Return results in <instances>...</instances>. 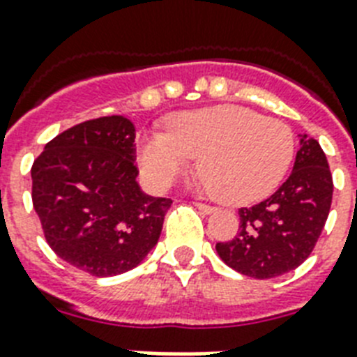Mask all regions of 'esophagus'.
Masks as SVG:
<instances>
[{
  "label": "esophagus",
  "mask_w": 357,
  "mask_h": 357,
  "mask_svg": "<svg viewBox=\"0 0 357 357\" xmlns=\"http://www.w3.org/2000/svg\"><path fill=\"white\" fill-rule=\"evenodd\" d=\"M193 204H195L202 213H211V211H213V206L206 204V202H193Z\"/></svg>",
  "instance_id": "obj_1"
}]
</instances>
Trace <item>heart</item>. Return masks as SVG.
Returning <instances> with one entry per match:
<instances>
[{
  "label": "heart",
  "instance_id": "1",
  "mask_svg": "<svg viewBox=\"0 0 357 357\" xmlns=\"http://www.w3.org/2000/svg\"><path fill=\"white\" fill-rule=\"evenodd\" d=\"M296 138L287 123L238 105L184 111L167 120L166 132L138 142L146 182L166 190L200 155L202 182L228 204L268 195L287 173Z\"/></svg>",
  "mask_w": 357,
  "mask_h": 357
}]
</instances>
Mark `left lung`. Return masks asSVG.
Segmentation results:
<instances>
[{
    "label": "left lung",
    "instance_id": "1",
    "mask_svg": "<svg viewBox=\"0 0 357 357\" xmlns=\"http://www.w3.org/2000/svg\"><path fill=\"white\" fill-rule=\"evenodd\" d=\"M334 182L325 151L301 138L290 176L272 197L241 208L231 241L217 243L229 268L253 279H272L303 264L316 246L331 211Z\"/></svg>",
    "mask_w": 357,
    "mask_h": 357
}]
</instances>
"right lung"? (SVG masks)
Returning a JSON list of instances; mask_svg holds the SVG:
<instances>
[{"label": "right lung", "mask_w": 357, "mask_h": 357, "mask_svg": "<svg viewBox=\"0 0 357 357\" xmlns=\"http://www.w3.org/2000/svg\"><path fill=\"white\" fill-rule=\"evenodd\" d=\"M132 142L131 120L100 116L60 132L32 164V206L47 244L94 278L140 264L173 202L140 191Z\"/></svg>", "instance_id": "obj_1"}]
</instances>
